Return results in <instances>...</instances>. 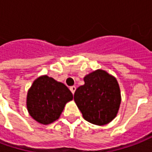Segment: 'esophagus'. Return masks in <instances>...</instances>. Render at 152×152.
<instances>
[{
	"instance_id": "esophagus-1",
	"label": "esophagus",
	"mask_w": 152,
	"mask_h": 152,
	"mask_svg": "<svg viewBox=\"0 0 152 152\" xmlns=\"http://www.w3.org/2000/svg\"><path fill=\"white\" fill-rule=\"evenodd\" d=\"M76 86H71V87H70V90H71V92L73 94H74V93H75V91H76Z\"/></svg>"
}]
</instances>
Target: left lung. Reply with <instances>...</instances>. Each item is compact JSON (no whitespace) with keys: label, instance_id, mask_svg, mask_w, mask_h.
Instances as JSON below:
<instances>
[{"label":"left lung","instance_id":"obj_1","mask_svg":"<svg viewBox=\"0 0 152 152\" xmlns=\"http://www.w3.org/2000/svg\"><path fill=\"white\" fill-rule=\"evenodd\" d=\"M85 85L76 89L74 100L86 121L97 125L110 123L118 113L121 102L117 80L99 69L84 77Z\"/></svg>","mask_w":152,"mask_h":152}]
</instances>
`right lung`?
I'll return each mask as SVG.
<instances>
[{
	"label": "right lung",
	"mask_w": 152,
	"mask_h": 152,
	"mask_svg": "<svg viewBox=\"0 0 152 152\" xmlns=\"http://www.w3.org/2000/svg\"><path fill=\"white\" fill-rule=\"evenodd\" d=\"M73 95L64 84L46 75L35 80L27 95L28 113L40 124H49L59 118Z\"/></svg>",
	"instance_id": "add662e5"
}]
</instances>
